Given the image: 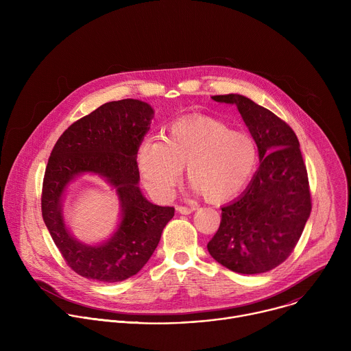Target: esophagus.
<instances>
[{
	"instance_id": "obj_1",
	"label": "esophagus",
	"mask_w": 351,
	"mask_h": 351,
	"mask_svg": "<svg viewBox=\"0 0 351 351\" xmlns=\"http://www.w3.org/2000/svg\"><path fill=\"white\" fill-rule=\"evenodd\" d=\"M176 210H178V213H180V214H183V215H189V214H191V213L194 211V207H184V206H178V207H176Z\"/></svg>"
}]
</instances>
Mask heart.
<instances>
[{
    "label": "heart",
    "instance_id": "obj_1",
    "mask_svg": "<svg viewBox=\"0 0 351 351\" xmlns=\"http://www.w3.org/2000/svg\"><path fill=\"white\" fill-rule=\"evenodd\" d=\"M257 165L254 138L232 130L211 117L173 122L162 138H145L137 148V167L147 189L160 199H169L183 168L194 194L222 204L248 183Z\"/></svg>",
    "mask_w": 351,
    "mask_h": 351
}]
</instances>
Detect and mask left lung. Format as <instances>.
I'll return each mask as SVG.
<instances>
[{
	"label": "left lung",
	"mask_w": 351,
	"mask_h": 351,
	"mask_svg": "<svg viewBox=\"0 0 351 351\" xmlns=\"http://www.w3.org/2000/svg\"><path fill=\"white\" fill-rule=\"evenodd\" d=\"M211 98L237 107L258 147L260 167L247 189L222 207L208 253L233 272L264 274L290 256L310 218L311 194L300 143L286 122L253 99L240 94Z\"/></svg>",
	"instance_id": "1"
}]
</instances>
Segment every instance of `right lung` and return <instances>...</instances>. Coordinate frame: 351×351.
<instances>
[{"mask_svg":"<svg viewBox=\"0 0 351 351\" xmlns=\"http://www.w3.org/2000/svg\"><path fill=\"white\" fill-rule=\"evenodd\" d=\"M153 118L152 106L140 99L107 103L72 123L49 156L43 182V219L66 264L83 278L114 283L136 275L175 215L173 207L149 203L138 187L137 148ZM82 174L103 177L120 199V223L108 241L98 245L77 241L63 219L66 189Z\"/></svg>","mask_w":351,"mask_h":351,"instance_id":"right-lung-1","label":"right lung"}]
</instances>
